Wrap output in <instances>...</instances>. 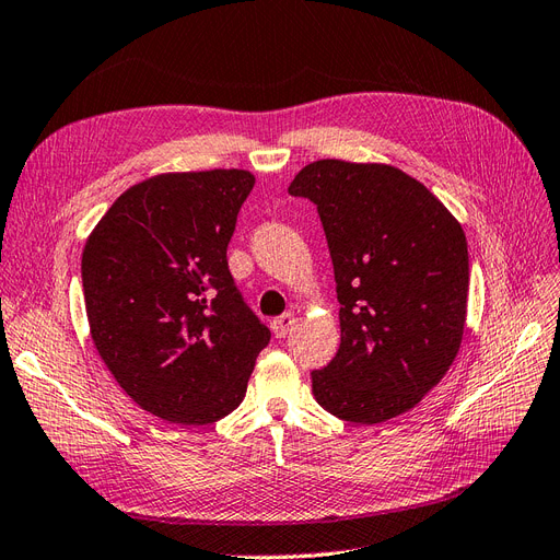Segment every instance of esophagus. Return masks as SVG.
I'll list each match as a JSON object with an SVG mask.
<instances>
[{
  "mask_svg": "<svg viewBox=\"0 0 560 560\" xmlns=\"http://www.w3.org/2000/svg\"><path fill=\"white\" fill-rule=\"evenodd\" d=\"M295 326V316L293 314H283V316H277L272 320V332L277 337H285L288 332H291V328Z\"/></svg>",
  "mask_w": 560,
  "mask_h": 560,
  "instance_id": "1",
  "label": "esophagus"
}]
</instances>
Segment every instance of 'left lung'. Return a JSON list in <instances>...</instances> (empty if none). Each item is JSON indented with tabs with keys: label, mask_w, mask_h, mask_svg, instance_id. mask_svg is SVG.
Wrapping results in <instances>:
<instances>
[{
	"label": "left lung",
	"mask_w": 560,
	"mask_h": 560,
	"mask_svg": "<svg viewBox=\"0 0 560 560\" xmlns=\"http://www.w3.org/2000/svg\"><path fill=\"white\" fill-rule=\"evenodd\" d=\"M288 192L318 209L341 304L339 351L312 372L316 402L360 425L400 417L460 349L470 285L460 223L384 162L316 160Z\"/></svg>",
	"instance_id": "8db88e82"
}]
</instances>
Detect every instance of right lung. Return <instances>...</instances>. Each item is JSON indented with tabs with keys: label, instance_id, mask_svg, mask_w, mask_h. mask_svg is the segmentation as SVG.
Here are the masks:
<instances>
[{
	"label": "right lung",
	"instance_id": "right-lung-1",
	"mask_svg": "<svg viewBox=\"0 0 560 560\" xmlns=\"http://www.w3.org/2000/svg\"><path fill=\"white\" fill-rule=\"evenodd\" d=\"M254 184L246 170L151 176L125 190L85 242L90 337L118 386L162 421L228 417L269 345L228 269Z\"/></svg>",
	"mask_w": 560,
	"mask_h": 560
}]
</instances>
